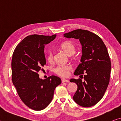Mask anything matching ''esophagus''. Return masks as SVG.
Here are the masks:
<instances>
[{"instance_id": "34e87169", "label": "esophagus", "mask_w": 121, "mask_h": 121, "mask_svg": "<svg viewBox=\"0 0 121 121\" xmlns=\"http://www.w3.org/2000/svg\"><path fill=\"white\" fill-rule=\"evenodd\" d=\"M62 83H65V82H69V81L68 80V79H62Z\"/></svg>"}]
</instances>
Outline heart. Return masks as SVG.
Instances as JSON below:
<instances>
[{"label": "heart", "instance_id": "1", "mask_svg": "<svg viewBox=\"0 0 121 121\" xmlns=\"http://www.w3.org/2000/svg\"><path fill=\"white\" fill-rule=\"evenodd\" d=\"M60 48L65 54L68 56H72L75 57V52L76 48L75 44L71 41H65L61 44ZM46 58L49 62H52L53 59V54L51 51H48L47 52ZM71 70V67L69 65H59L54 69V71L56 74L61 77H67L68 75L69 72Z\"/></svg>", "mask_w": 121, "mask_h": 121}]
</instances>
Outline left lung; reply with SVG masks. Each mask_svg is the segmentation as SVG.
I'll list each match as a JSON object with an SVG mask.
<instances>
[{"mask_svg":"<svg viewBox=\"0 0 121 121\" xmlns=\"http://www.w3.org/2000/svg\"><path fill=\"white\" fill-rule=\"evenodd\" d=\"M65 37L79 39L82 45L81 63L74 73L81 78L70 79L77 85L73 99L79 106L89 107L102 99L110 81L111 62L101 38L88 30L77 29L65 33Z\"/></svg>","mask_w":121,"mask_h":121,"instance_id":"left-lung-1","label":"left lung"}]
</instances>
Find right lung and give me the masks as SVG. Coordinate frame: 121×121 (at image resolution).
<instances>
[{"label":"right lung","instance_id":"obj_1","mask_svg":"<svg viewBox=\"0 0 121 121\" xmlns=\"http://www.w3.org/2000/svg\"><path fill=\"white\" fill-rule=\"evenodd\" d=\"M56 35H32L24 38L14 50L12 59V79L23 103L35 110L45 108L52 100L54 90L61 83L60 78L52 75L46 79L38 73L46 64L44 48Z\"/></svg>","mask_w":121,"mask_h":121}]
</instances>
